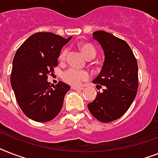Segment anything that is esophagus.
<instances>
[{
	"instance_id": "obj_1",
	"label": "esophagus",
	"mask_w": 158,
	"mask_h": 158,
	"mask_svg": "<svg viewBox=\"0 0 158 158\" xmlns=\"http://www.w3.org/2000/svg\"><path fill=\"white\" fill-rule=\"evenodd\" d=\"M71 89H74V90H83L84 88H81V87H77V86H71Z\"/></svg>"
}]
</instances>
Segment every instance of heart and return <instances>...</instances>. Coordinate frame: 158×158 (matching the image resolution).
Wrapping results in <instances>:
<instances>
[{"mask_svg": "<svg viewBox=\"0 0 158 158\" xmlns=\"http://www.w3.org/2000/svg\"><path fill=\"white\" fill-rule=\"evenodd\" d=\"M80 49H81L82 53L88 60L93 59L96 56V50L94 46L91 45L90 43H83L80 46ZM66 55L67 49H64L59 56L60 60L64 61L66 57ZM89 74L86 71L79 70V69H74V68L67 69L66 71L63 73V75H62V78L64 81L69 84H73V85H79L83 81L89 79Z\"/></svg>", "mask_w": 158, "mask_h": 158, "instance_id": "obj_1", "label": "heart"}]
</instances>
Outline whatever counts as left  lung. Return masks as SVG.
Here are the masks:
<instances>
[{
  "mask_svg": "<svg viewBox=\"0 0 158 158\" xmlns=\"http://www.w3.org/2000/svg\"><path fill=\"white\" fill-rule=\"evenodd\" d=\"M105 55L103 66L93 83L97 89L96 98L88 104L89 111L99 121L110 122L121 117L135 100L139 87L138 63L125 41L105 31L93 33Z\"/></svg>",
  "mask_w": 158,
  "mask_h": 158,
  "instance_id": "left-lung-1",
  "label": "left lung"
}]
</instances>
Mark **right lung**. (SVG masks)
Wrapping results in <instances>:
<instances>
[{"label":"right lung","instance_id":"right-lung-1","mask_svg":"<svg viewBox=\"0 0 158 158\" xmlns=\"http://www.w3.org/2000/svg\"><path fill=\"white\" fill-rule=\"evenodd\" d=\"M72 37L52 33H36L19 48L13 60L10 83L23 112L38 122L52 120L60 111L64 95L70 86L62 81H48L54 72L63 46Z\"/></svg>","mask_w":158,"mask_h":158}]
</instances>
